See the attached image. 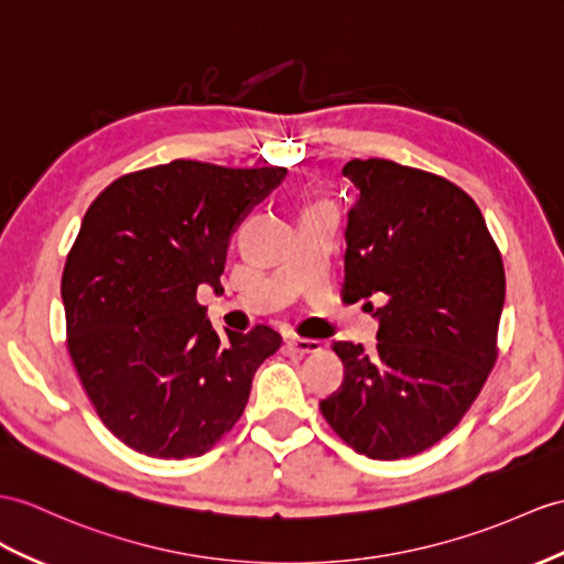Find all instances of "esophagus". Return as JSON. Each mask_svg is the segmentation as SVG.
<instances>
[{
    "label": "esophagus",
    "mask_w": 564,
    "mask_h": 564,
    "mask_svg": "<svg viewBox=\"0 0 564 564\" xmlns=\"http://www.w3.org/2000/svg\"><path fill=\"white\" fill-rule=\"evenodd\" d=\"M313 341H315V339H311L308 335L301 333L299 325H294V327L290 329V339H286L284 349H286V351H308V349L313 347Z\"/></svg>",
    "instance_id": "1"
}]
</instances>
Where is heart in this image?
<instances>
[{"label": "heart", "mask_w": 564, "mask_h": 564, "mask_svg": "<svg viewBox=\"0 0 564 564\" xmlns=\"http://www.w3.org/2000/svg\"><path fill=\"white\" fill-rule=\"evenodd\" d=\"M301 229L304 231H325L327 229V219L323 213H308L304 225H301Z\"/></svg>", "instance_id": "1"}]
</instances>
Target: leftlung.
Returning <instances> with one entry per match:
<instances>
[{"mask_svg":"<svg viewBox=\"0 0 564 564\" xmlns=\"http://www.w3.org/2000/svg\"><path fill=\"white\" fill-rule=\"evenodd\" d=\"M286 176L174 160L93 200L62 274L68 354L102 423L148 457L210 452L243 414L268 325H213L198 284L223 292L237 227Z\"/></svg>","mask_w":564,"mask_h":564,"instance_id":"8db88e82","label":"left lung"}]
</instances>
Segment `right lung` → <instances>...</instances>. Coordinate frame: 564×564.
<instances>
[{
    "mask_svg": "<svg viewBox=\"0 0 564 564\" xmlns=\"http://www.w3.org/2000/svg\"><path fill=\"white\" fill-rule=\"evenodd\" d=\"M345 290L380 306L378 345L337 341L345 380L321 402L359 455L400 459L445 437L496 364L502 260L462 188L392 160H351Z\"/></svg>",
    "mask_w": 564,
    "mask_h": 564,
    "instance_id": "obj_1",
    "label": "right lung"
}]
</instances>
